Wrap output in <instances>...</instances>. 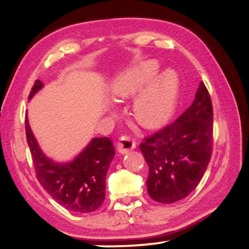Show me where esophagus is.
I'll return each mask as SVG.
<instances>
[{
    "label": "esophagus",
    "instance_id": "esophagus-1",
    "mask_svg": "<svg viewBox=\"0 0 249 249\" xmlns=\"http://www.w3.org/2000/svg\"><path fill=\"white\" fill-rule=\"evenodd\" d=\"M136 147V142L129 136H121L118 142V151L121 154H127Z\"/></svg>",
    "mask_w": 249,
    "mask_h": 249
}]
</instances>
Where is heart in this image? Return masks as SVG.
<instances>
[{
    "label": "heart",
    "instance_id": "obj_1",
    "mask_svg": "<svg viewBox=\"0 0 249 249\" xmlns=\"http://www.w3.org/2000/svg\"><path fill=\"white\" fill-rule=\"evenodd\" d=\"M159 66L154 61L142 63L141 67L119 76L111 86L112 94L118 98L134 96L146 86L158 72ZM178 78L172 71H166L156 78L149 86L136 97L134 114L136 120L146 128L162 125L175 110Z\"/></svg>",
    "mask_w": 249,
    "mask_h": 249
}]
</instances>
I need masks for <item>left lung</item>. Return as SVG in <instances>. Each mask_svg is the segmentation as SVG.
Returning <instances> with one entry per match:
<instances>
[{
  "mask_svg": "<svg viewBox=\"0 0 249 249\" xmlns=\"http://www.w3.org/2000/svg\"><path fill=\"white\" fill-rule=\"evenodd\" d=\"M139 147L149 169L146 185L152 199L176 203L196 188L213 151V107L203 81L192 105Z\"/></svg>",
  "mask_w": 249,
  "mask_h": 249,
  "instance_id": "obj_1",
  "label": "left lung"
}]
</instances>
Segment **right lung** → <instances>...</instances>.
Wrapping results in <instances>:
<instances>
[{
	"label": "right lung",
	"mask_w": 249,
	"mask_h": 249,
	"mask_svg": "<svg viewBox=\"0 0 249 249\" xmlns=\"http://www.w3.org/2000/svg\"><path fill=\"white\" fill-rule=\"evenodd\" d=\"M42 87V81L36 80L30 90L29 100ZM25 128L27 142L40 186L67 210L74 213L96 211L104 202L105 178L114 158L115 152L111 139L94 138L72 162L57 164L40 151L27 117Z\"/></svg>",
	"instance_id": "obj_1"
}]
</instances>
